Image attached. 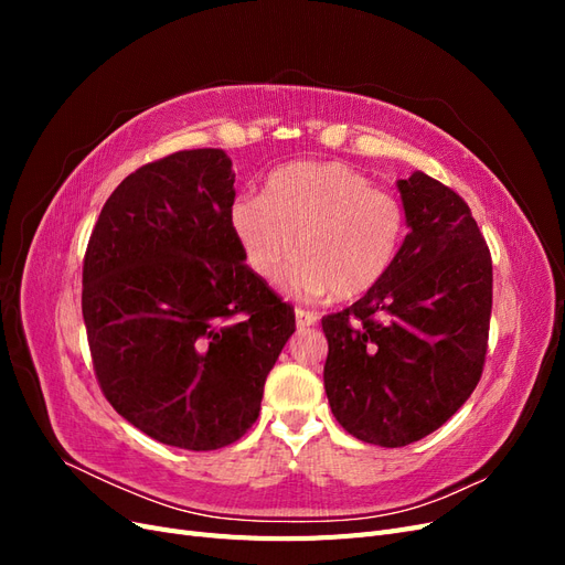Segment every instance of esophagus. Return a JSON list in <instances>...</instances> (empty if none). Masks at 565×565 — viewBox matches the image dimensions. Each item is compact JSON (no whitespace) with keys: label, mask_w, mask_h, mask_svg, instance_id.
Masks as SVG:
<instances>
[{"label":"esophagus","mask_w":565,"mask_h":565,"mask_svg":"<svg viewBox=\"0 0 565 565\" xmlns=\"http://www.w3.org/2000/svg\"><path fill=\"white\" fill-rule=\"evenodd\" d=\"M297 316V328L299 330H306V328H313V324L318 322V316L313 311H303V309H297L295 311Z\"/></svg>","instance_id":"1"}]
</instances>
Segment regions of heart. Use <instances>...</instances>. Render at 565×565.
Listing matches in <instances>:
<instances>
[{
    "mask_svg": "<svg viewBox=\"0 0 565 565\" xmlns=\"http://www.w3.org/2000/svg\"><path fill=\"white\" fill-rule=\"evenodd\" d=\"M231 231L256 278L278 280L292 252L287 289L301 299L370 295L396 262L405 210L396 195L341 162H297L273 172L264 195L231 204Z\"/></svg>",
    "mask_w": 565,
    "mask_h": 565,
    "instance_id": "1",
    "label": "heart"
}]
</instances>
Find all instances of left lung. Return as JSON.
<instances>
[{
  "label": "left lung",
  "mask_w": 565,
  "mask_h": 565,
  "mask_svg": "<svg viewBox=\"0 0 565 565\" xmlns=\"http://www.w3.org/2000/svg\"><path fill=\"white\" fill-rule=\"evenodd\" d=\"M409 233L388 276L322 318L324 393L363 443L403 448L446 424L481 380L492 259L469 204L415 172L398 181Z\"/></svg>",
  "instance_id": "left-lung-1"
}]
</instances>
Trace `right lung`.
I'll return each instance as SVG.
<instances>
[{
  "label": "right lung",
  "instance_id": "right-lung-1",
  "mask_svg": "<svg viewBox=\"0 0 565 565\" xmlns=\"http://www.w3.org/2000/svg\"><path fill=\"white\" fill-rule=\"evenodd\" d=\"M218 148L136 169L92 231L82 316L100 391L164 446L218 450L259 417L295 309L247 268Z\"/></svg>",
  "mask_w": 565,
  "mask_h": 565
}]
</instances>
